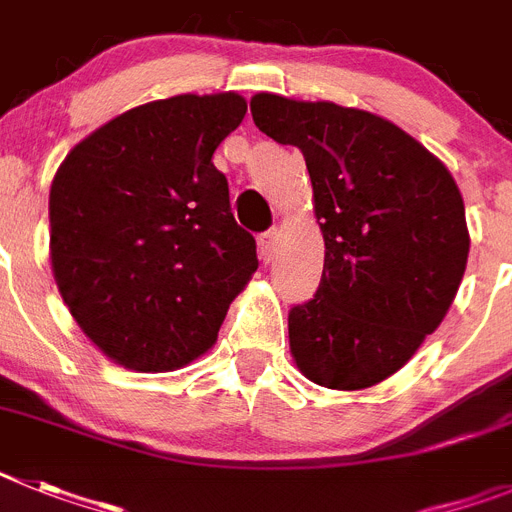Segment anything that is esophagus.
I'll use <instances>...</instances> for the list:
<instances>
[{"label": "esophagus", "instance_id": "obj_1", "mask_svg": "<svg viewBox=\"0 0 512 512\" xmlns=\"http://www.w3.org/2000/svg\"><path fill=\"white\" fill-rule=\"evenodd\" d=\"M275 245H278V232H275V229H270V232H265L260 239H257V250H260L262 262L273 260Z\"/></svg>", "mask_w": 512, "mask_h": 512}]
</instances>
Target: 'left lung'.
Returning a JSON list of instances; mask_svg holds the SVG:
<instances>
[{
	"label": "left lung",
	"instance_id": "8db88e82",
	"mask_svg": "<svg viewBox=\"0 0 512 512\" xmlns=\"http://www.w3.org/2000/svg\"><path fill=\"white\" fill-rule=\"evenodd\" d=\"M252 119L303 153L324 273L288 316L290 357L329 390L388 380L434 334L469 255L462 191L444 163L390 119L334 101L255 94Z\"/></svg>",
	"mask_w": 512,
	"mask_h": 512
}]
</instances>
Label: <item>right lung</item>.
<instances>
[{
	"mask_svg": "<svg viewBox=\"0 0 512 512\" xmlns=\"http://www.w3.org/2000/svg\"><path fill=\"white\" fill-rule=\"evenodd\" d=\"M245 96L147 101L78 142L50 186V267L76 324L114 365L173 372L209 352L257 270L216 147Z\"/></svg>",
	"mask_w": 512,
	"mask_h": 512,
	"instance_id": "obj_1",
	"label": "right lung"
}]
</instances>
